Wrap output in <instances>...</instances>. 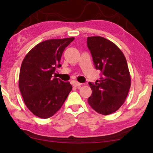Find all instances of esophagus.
<instances>
[{"label": "esophagus", "mask_w": 153, "mask_h": 153, "mask_svg": "<svg viewBox=\"0 0 153 153\" xmlns=\"http://www.w3.org/2000/svg\"><path fill=\"white\" fill-rule=\"evenodd\" d=\"M73 85L75 87H78V86H81V83H79L78 81H73Z\"/></svg>", "instance_id": "esophagus-1"}]
</instances>
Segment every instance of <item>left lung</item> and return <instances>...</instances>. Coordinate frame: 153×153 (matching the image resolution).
Returning <instances> with one entry per match:
<instances>
[{"label": "left lung", "instance_id": "obj_1", "mask_svg": "<svg viewBox=\"0 0 153 153\" xmlns=\"http://www.w3.org/2000/svg\"><path fill=\"white\" fill-rule=\"evenodd\" d=\"M87 45L94 65L102 72L100 80L89 82L92 95L89 105L102 115L116 111L125 101L131 85V76L122 51L112 42L100 36L88 37Z\"/></svg>", "mask_w": 153, "mask_h": 153}]
</instances>
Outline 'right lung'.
Returning <instances> with one entry per match:
<instances>
[{
	"label": "right lung",
	"mask_w": 153,
	"mask_h": 153,
	"mask_svg": "<svg viewBox=\"0 0 153 153\" xmlns=\"http://www.w3.org/2000/svg\"><path fill=\"white\" fill-rule=\"evenodd\" d=\"M74 37L52 39L33 47L23 60L19 86L24 103L41 118L53 116L61 108L72 91L70 82L52 76L60 64L62 52Z\"/></svg>",
	"instance_id": "1"
}]
</instances>
